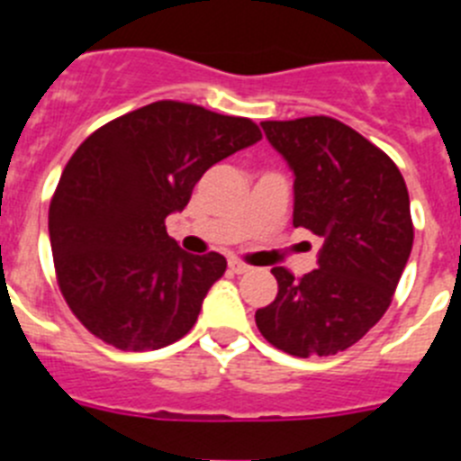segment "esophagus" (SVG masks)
Listing matches in <instances>:
<instances>
[{"label": "esophagus", "instance_id": "obj_1", "mask_svg": "<svg viewBox=\"0 0 461 461\" xmlns=\"http://www.w3.org/2000/svg\"><path fill=\"white\" fill-rule=\"evenodd\" d=\"M228 267H230V272H235V275H247V272L251 270V266H247V263H242V260H228Z\"/></svg>", "mask_w": 461, "mask_h": 461}]
</instances>
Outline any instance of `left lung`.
Masks as SVG:
<instances>
[{"mask_svg": "<svg viewBox=\"0 0 461 461\" xmlns=\"http://www.w3.org/2000/svg\"><path fill=\"white\" fill-rule=\"evenodd\" d=\"M295 182L293 226L323 240L319 270L272 267L279 293L256 312L260 335L288 356H335L390 307L413 247L406 182L388 154L325 115L260 122Z\"/></svg>", "mask_w": 461, "mask_h": 461, "instance_id": "left-lung-1", "label": "left lung"}]
</instances>
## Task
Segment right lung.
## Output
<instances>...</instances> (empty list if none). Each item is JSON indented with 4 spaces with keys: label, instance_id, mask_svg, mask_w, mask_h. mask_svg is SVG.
Instances as JSON below:
<instances>
[{
    "label": "right lung",
    "instance_id": "add662e5",
    "mask_svg": "<svg viewBox=\"0 0 461 461\" xmlns=\"http://www.w3.org/2000/svg\"><path fill=\"white\" fill-rule=\"evenodd\" d=\"M260 140L247 117L157 101L108 122L68 158L48 212L57 284L76 319L120 351H157L194 328L226 272L166 233L203 173Z\"/></svg>",
    "mask_w": 461,
    "mask_h": 461
}]
</instances>
